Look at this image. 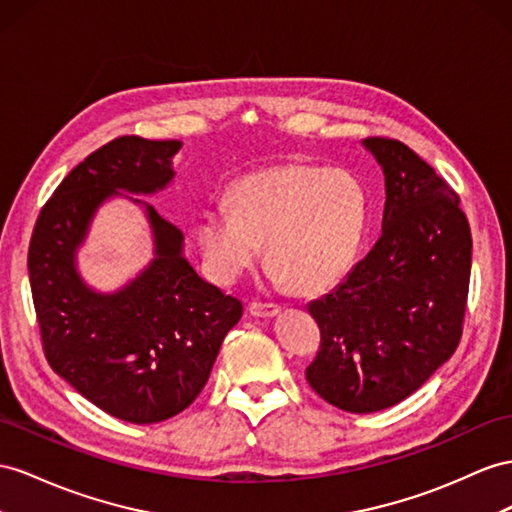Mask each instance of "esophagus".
<instances>
[{
  "instance_id": "34e87169",
  "label": "esophagus",
  "mask_w": 512,
  "mask_h": 512,
  "mask_svg": "<svg viewBox=\"0 0 512 512\" xmlns=\"http://www.w3.org/2000/svg\"><path fill=\"white\" fill-rule=\"evenodd\" d=\"M248 311H251V316H255V318H274V316H279V313H281V307L272 305V303H268V305L251 303V305H248Z\"/></svg>"
}]
</instances>
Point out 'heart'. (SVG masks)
<instances>
[{"mask_svg": "<svg viewBox=\"0 0 512 512\" xmlns=\"http://www.w3.org/2000/svg\"><path fill=\"white\" fill-rule=\"evenodd\" d=\"M368 225V194L346 170L287 164L242 177L231 209H207L199 244L209 272L233 283L266 244L270 279L300 294L331 287L355 264Z\"/></svg>", "mask_w": 512, "mask_h": 512, "instance_id": "1", "label": "heart"}]
</instances>
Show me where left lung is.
Returning a JSON list of instances; mask_svg holds the SVG:
<instances>
[{
	"instance_id": "left-lung-1",
	"label": "left lung",
	"mask_w": 512,
	"mask_h": 512,
	"mask_svg": "<svg viewBox=\"0 0 512 512\" xmlns=\"http://www.w3.org/2000/svg\"><path fill=\"white\" fill-rule=\"evenodd\" d=\"M385 175L383 233L331 294L309 303L320 350L305 376L337 409L409 398L461 342L471 231L456 192L400 140L365 138Z\"/></svg>"
}]
</instances>
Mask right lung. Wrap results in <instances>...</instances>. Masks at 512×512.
<instances>
[{
	"instance_id": "obj_1",
	"label": "right lung",
	"mask_w": 512,
	"mask_h": 512,
	"mask_svg": "<svg viewBox=\"0 0 512 512\" xmlns=\"http://www.w3.org/2000/svg\"><path fill=\"white\" fill-rule=\"evenodd\" d=\"M179 140L116 138L62 179L38 214L28 251L45 357L86 400L131 424L181 413L205 387L242 303L203 281L183 255V233L145 207L154 259L121 291L103 295L76 272V248L112 195L155 194L175 177Z\"/></svg>"
}]
</instances>
